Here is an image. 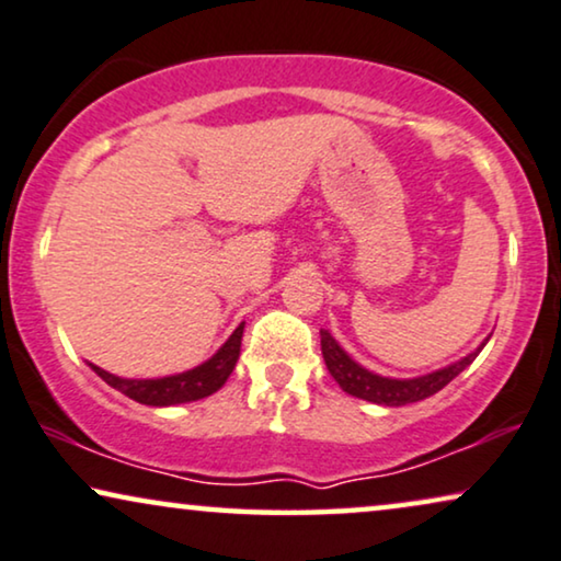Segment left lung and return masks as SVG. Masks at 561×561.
<instances>
[{
	"label": "left lung",
	"instance_id": "8db88e82",
	"mask_svg": "<svg viewBox=\"0 0 561 561\" xmlns=\"http://www.w3.org/2000/svg\"><path fill=\"white\" fill-rule=\"evenodd\" d=\"M484 346V343H482ZM482 346L472 351V354L461 358V362H454L449 367L431 371V375L415 377V379H390V377H379L375 371L358 367V364L351 358L346 351H343L335 339L328 331H320V348H323V358L325 367L331 371V377L341 385L343 392L354 394L358 400L367 402H377V405H387V408H400L408 405V402H417L431 398L438 390H444L446 385L451 382L454 377L461 375L469 364L474 362L477 354H480Z\"/></svg>",
	"mask_w": 561,
	"mask_h": 561
}]
</instances>
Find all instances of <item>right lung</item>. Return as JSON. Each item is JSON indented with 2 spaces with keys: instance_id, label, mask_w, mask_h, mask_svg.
I'll list each match as a JSON object with an SVG mask.
<instances>
[{
  "instance_id": "obj_1",
  "label": "right lung",
  "mask_w": 561,
  "mask_h": 561,
  "mask_svg": "<svg viewBox=\"0 0 561 561\" xmlns=\"http://www.w3.org/2000/svg\"><path fill=\"white\" fill-rule=\"evenodd\" d=\"M241 339H243V323L236 328L233 335L222 343L220 351L213 358H207V362L199 364V367L182 371V375H174V377L123 379V377L110 375V371H104L100 367H94V364H89V367H92L110 387H115V390L128 394L130 400L140 402V405H153V408L179 405V402L203 400L207 394L218 392L220 387L226 385L230 371L236 369L238 354H241Z\"/></svg>"
}]
</instances>
